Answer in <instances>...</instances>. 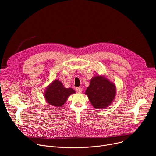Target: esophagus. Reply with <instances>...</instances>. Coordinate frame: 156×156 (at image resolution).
Wrapping results in <instances>:
<instances>
[{
    "label": "esophagus",
    "mask_w": 156,
    "mask_h": 156,
    "mask_svg": "<svg viewBox=\"0 0 156 156\" xmlns=\"http://www.w3.org/2000/svg\"><path fill=\"white\" fill-rule=\"evenodd\" d=\"M76 91L77 92V93H81L82 92V88L81 87H76Z\"/></svg>",
    "instance_id": "1"
}]
</instances>
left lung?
<instances>
[{
    "instance_id": "8db88e82",
    "label": "left lung",
    "mask_w": 156,
    "mask_h": 156,
    "mask_svg": "<svg viewBox=\"0 0 156 156\" xmlns=\"http://www.w3.org/2000/svg\"><path fill=\"white\" fill-rule=\"evenodd\" d=\"M85 94L96 109H104L114 101L116 86L105 76L96 75L91 80Z\"/></svg>"
}]
</instances>
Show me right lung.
I'll return each mask as SVG.
<instances>
[{
  "label": "right lung",
  "instance_id": "1",
  "mask_svg": "<svg viewBox=\"0 0 156 156\" xmlns=\"http://www.w3.org/2000/svg\"><path fill=\"white\" fill-rule=\"evenodd\" d=\"M75 93L72 88H65L62 82L54 80L48 87L44 92V97L46 102L54 107H62L72 94Z\"/></svg>",
  "mask_w": 156,
  "mask_h": 156
}]
</instances>
